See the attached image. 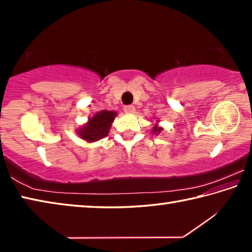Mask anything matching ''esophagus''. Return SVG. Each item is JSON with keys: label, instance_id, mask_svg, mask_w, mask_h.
<instances>
[{"label": "esophagus", "instance_id": "esophagus-1", "mask_svg": "<svg viewBox=\"0 0 252 252\" xmlns=\"http://www.w3.org/2000/svg\"><path fill=\"white\" fill-rule=\"evenodd\" d=\"M125 112L127 113V114H131V113H134L135 112V108L134 105H126L125 106Z\"/></svg>", "mask_w": 252, "mask_h": 252}]
</instances>
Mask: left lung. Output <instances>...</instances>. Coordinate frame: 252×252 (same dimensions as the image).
I'll return each mask as SVG.
<instances>
[{
    "mask_svg": "<svg viewBox=\"0 0 252 252\" xmlns=\"http://www.w3.org/2000/svg\"><path fill=\"white\" fill-rule=\"evenodd\" d=\"M159 120L158 121H156V123H153V126H152V133L153 134H159V133H161V131H162V129H163V127L162 126H159Z\"/></svg>",
    "mask_w": 252,
    "mask_h": 252,
    "instance_id": "1",
    "label": "left lung"
}]
</instances>
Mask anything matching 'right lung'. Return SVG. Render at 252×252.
I'll return each mask as SVG.
<instances>
[{
	"mask_svg": "<svg viewBox=\"0 0 252 252\" xmlns=\"http://www.w3.org/2000/svg\"><path fill=\"white\" fill-rule=\"evenodd\" d=\"M118 116L116 111L103 110L96 112L94 116L89 118L87 123L79 127V136L87 142H95L105 138L109 134L110 127L114 119Z\"/></svg>",
	"mask_w": 252,
	"mask_h": 252,
	"instance_id": "1",
	"label": "right lung"
}]
</instances>
